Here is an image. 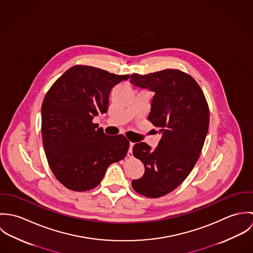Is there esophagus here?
<instances>
[{
    "label": "esophagus",
    "instance_id": "esophagus-1",
    "mask_svg": "<svg viewBox=\"0 0 253 253\" xmlns=\"http://www.w3.org/2000/svg\"><path fill=\"white\" fill-rule=\"evenodd\" d=\"M133 145H134V143H132V142L129 143V149L127 151V157L128 158H132L133 157V155H132V147H133Z\"/></svg>",
    "mask_w": 253,
    "mask_h": 253
}]
</instances>
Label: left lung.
<instances>
[{"mask_svg":"<svg viewBox=\"0 0 253 253\" xmlns=\"http://www.w3.org/2000/svg\"><path fill=\"white\" fill-rule=\"evenodd\" d=\"M130 83L155 93L148 120L162 133L155 150L145 142L133 146L145 172L131 185L140 195L160 198L176 189L195 167L209 131L210 109L195 79L180 70L132 74Z\"/></svg>","mask_w":253,"mask_h":253,"instance_id":"1","label":"left lung"}]
</instances>
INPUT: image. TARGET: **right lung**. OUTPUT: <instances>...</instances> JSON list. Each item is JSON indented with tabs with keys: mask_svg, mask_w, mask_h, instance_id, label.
<instances>
[{
	"mask_svg": "<svg viewBox=\"0 0 253 253\" xmlns=\"http://www.w3.org/2000/svg\"><path fill=\"white\" fill-rule=\"evenodd\" d=\"M129 75L75 65L58 78L42 105V136L48 166L66 188L84 192L95 188L109 166L123 160L129 141L107 135L92 123L107 112L110 91Z\"/></svg>",
	"mask_w": 253,
	"mask_h": 253,
	"instance_id": "1",
	"label": "right lung"
}]
</instances>
